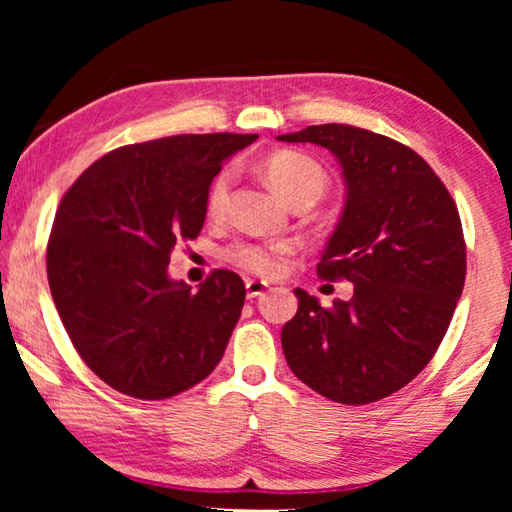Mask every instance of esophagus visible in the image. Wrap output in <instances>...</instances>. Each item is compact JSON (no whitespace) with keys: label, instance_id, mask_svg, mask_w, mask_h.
Here are the masks:
<instances>
[{"label":"esophagus","instance_id":"esophagus-1","mask_svg":"<svg viewBox=\"0 0 512 512\" xmlns=\"http://www.w3.org/2000/svg\"><path fill=\"white\" fill-rule=\"evenodd\" d=\"M266 287H268V282H264V280H246V293H248V298L262 296Z\"/></svg>","mask_w":512,"mask_h":512}]
</instances>
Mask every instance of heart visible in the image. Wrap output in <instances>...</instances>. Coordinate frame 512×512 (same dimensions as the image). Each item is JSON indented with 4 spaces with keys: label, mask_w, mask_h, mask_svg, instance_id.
Listing matches in <instances>:
<instances>
[{
    "label": "heart",
    "mask_w": 512,
    "mask_h": 512,
    "mask_svg": "<svg viewBox=\"0 0 512 512\" xmlns=\"http://www.w3.org/2000/svg\"><path fill=\"white\" fill-rule=\"evenodd\" d=\"M264 176L273 189L287 201H293L302 194H320L325 192L327 173L320 164L309 158V155L300 151H277L264 162ZM232 187V173L223 169L212 178L210 187H207L205 207L207 214L219 216L230 198ZM296 250V241L280 239V241H237V244L228 246L225 257L232 264H237L246 271L253 273H275L280 268L284 255Z\"/></svg>",
    "instance_id": "obj_1"
}]
</instances>
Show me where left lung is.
<instances>
[{
    "mask_svg": "<svg viewBox=\"0 0 512 512\" xmlns=\"http://www.w3.org/2000/svg\"><path fill=\"white\" fill-rule=\"evenodd\" d=\"M339 160L345 205L318 264L354 284L325 309L296 289L282 350L302 384L339 404H370L404 388L436 354L465 284L461 216L443 180L409 146L348 124L280 135Z\"/></svg>",
    "mask_w": 512,
    "mask_h": 512,
    "instance_id": "8db88e82",
    "label": "left lung"
}]
</instances>
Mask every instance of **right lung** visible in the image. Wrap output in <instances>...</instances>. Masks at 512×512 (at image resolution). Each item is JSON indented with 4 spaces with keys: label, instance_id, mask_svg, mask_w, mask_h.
Segmentation results:
<instances>
[{
    "label": "right lung",
    "instance_id": "1",
    "mask_svg": "<svg viewBox=\"0 0 512 512\" xmlns=\"http://www.w3.org/2000/svg\"><path fill=\"white\" fill-rule=\"evenodd\" d=\"M257 135H173L110 151L56 210L47 244L51 298L94 375L137 400H167L221 361L244 307V280L214 271L192 291L167 273L196 239L223 160Z\"/></svg>",
    "mask_w": 512,
    "mask_h": 512
}]
</instances>
